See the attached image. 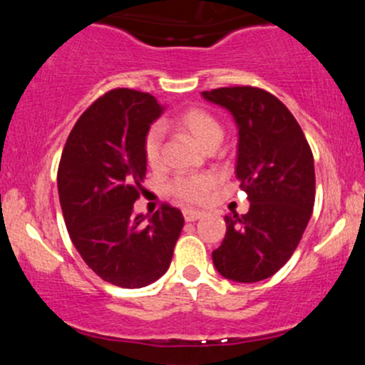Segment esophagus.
Segmentation results:
<instances>
[{"instance_id": "obj_1", "label": "esophagus", "mask_w": 365, "mask_h": 365, "mask_svg": "<svg viewBox=\"0 0 365 365\" xmlns=\"http://www.w3.org/2000/svg\"><path fill=\"white\" fill-rule=\"evenodd\" d=\"M183 217H185V221H197L202 217V212L195 211V209H183Z\"/></svg>"}]
</instances>
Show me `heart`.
Here are the masks:
<instances>
[{
	"label": "heart",
	"mask_w": 365,
	"mask_h": 365,
	"mask_svg": "<svg viewBox=\"0 0 365 365\" xmlns=\"http://www.w3.org/2000/svg\"><path fill=\"white\" fill-rule=\"evenodd\" d=\"M173 127L194 140L204 150L216 149L223 140V127L211 113L200 108H190L182 111L173 118ZM163 135L159 128H150L144 140V156L149 166H158L161 161ZM217 180L215 175H194V177H180L170 185L171 194L183 202H200L211 194Z\"/></svg>",
	"instance_id": "heart-1"
}]
</instances>
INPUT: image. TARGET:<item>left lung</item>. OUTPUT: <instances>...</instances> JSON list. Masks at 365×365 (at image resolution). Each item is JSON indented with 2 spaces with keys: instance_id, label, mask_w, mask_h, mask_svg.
Wrapping results in <instances>:
<instances>
[{
  "instance_id": "1",
  "label": "left lung",
  "mask_w": 365,
  "mask_h": 365,
  "mask_svg": "<svg viewBox=\"0 0 365 365\" xmlns=\"http://www.w3.org/2000/svg\"><path fill=\"white\" fill-rule=\"evenodd\" d=\"M202 98L225 108L238 128L235 175L247 194V215L225 216L226 235L212 252L217 273L255 283L287 264L314 207V158L288 108L257 87H221Z\"/></svg>"
}]
</instances>
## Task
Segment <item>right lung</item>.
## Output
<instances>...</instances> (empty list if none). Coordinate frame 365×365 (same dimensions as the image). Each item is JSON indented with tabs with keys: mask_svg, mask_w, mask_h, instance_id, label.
Wrapping results in <instances>:
<instances>
[{
	"mask_svg": "<svg viewBox=\"0 0 365 365\" xmlns=\"http://www.w3.org/2000/svg\"><path fill=\"white\" fill-rule=\"evenodd\" d=\"M163 111L148 92H106L77 120L58 168L61 211L75 249L99 278L121 288L161 278L183 228L182 212L168 204L149 217L133 215L148 170L144 140Z\"/></svg>",
	"mask_w": 365,
	"mask_h": 365,
	"instance_id": "obj_1",
	"label": "right lung"
}]
</instances>
